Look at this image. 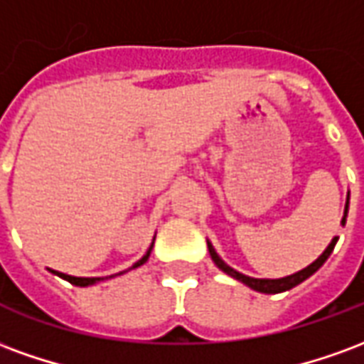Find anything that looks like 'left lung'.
Returning <instances> with one entry per match:
<instances>
[{
  "instance_id": "8db88e82",
  "label": "left lung",
  "mask_w": 364,
  "mask_h": 364,
  "mask_svg": "<svg viewBox=\"0 0 364 364\" xmlns=\"http://www.w3.org/2000/svg\"><path fill=\"white\" fill-rule=\"evenodd\" d=\"M347 210H349V197H347V203H345V213H343V218H341V226H345ZM336 244H337V237H333V240H331V244L326 247V252L321 253L320 257L314 261V263H310L308 267L302 269V271H298V273L289 274V277H282V279H253V277L242 274L240 271H236V269H232L230 265H226V263L220 259V255L216 253V250L213 247V244H210V242H206V245H208V253H210V257H213V261L216 263V267L222 269V271H224L226 274H230V277H234L236 281L244 282L245 287L257 290V292H265V294H277V292H284V290L294 289L296 284H300L302 281H306L308 277H312V274L316 273V271H318V269H320L323 263H326V259H328L329 255H331V252H333Z\"/></svg>"
}]
</instances>
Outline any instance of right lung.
Segmentation results:
<instances>
[{"label":"right lung","mask_w":364,"mask_h":364,"mask_svg":"<svg viewBox=\"0 0 364 364\" xmlns=\"http://www.w3.org/2000/svg\"><path fill=\"white\" fill-rule=\"evenodd\" d=\"M151 247H154V244L150 245V250H148V252H146V255H144L142 259H140V261H136L134 265H132V267H130V269H136V267H140V265H144V263H146V261H148V257H150ZM52 273H54V274H58L60 279H64V281L72 282V284H75V287H90V284H95V282L105 281V279H112V277H117V274L127 273V271H120V273L111 274V277H105V279H101V277H72V274L58 273V271H52Z\"/></svg>","instance_id":"obj_1"}]
</instances>
